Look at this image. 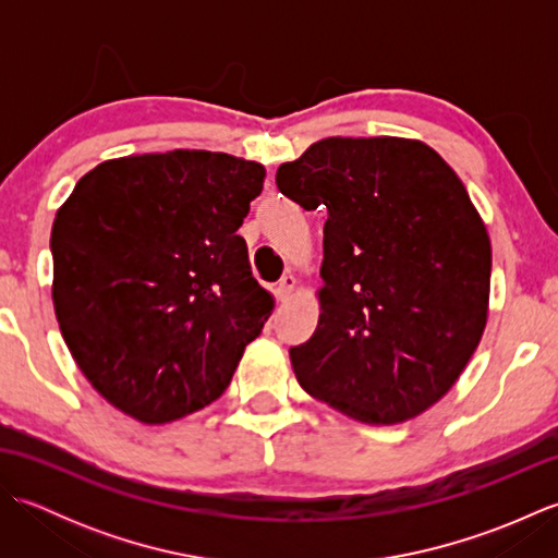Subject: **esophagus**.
<instances>
[{"mask_svg": "<svg viewBox=\"0 0 558 558\" xmlns=\"http://www.w3.org/2000/svg\"><path fill=\"white\" fill-rule=\"evenodd\" d=\"M294 288H298V278L294 276H282L280 282H278V294L282 300L290 298V294L294 292Z\"/></svg>", "mask_w": 558, "mask_h": 558, "instance_id": "1", "label": "esophagus"}]
</instances>
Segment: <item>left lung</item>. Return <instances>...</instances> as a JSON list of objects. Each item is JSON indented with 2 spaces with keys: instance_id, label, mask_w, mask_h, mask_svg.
Segmentation results:
<instances>
[{
  "instance_id": "8db88e82",
  "label": "left lung",
  "mask_w": 558,
  "mask_h": 558,
  "mask_svg": "<svg viewBox=\"0 0 558 558\" xmlns=\"http://www.w3.org/2000/svg\"><path fill=\"white\" fill-rule=\"evenodd\" d=\"M276 182L326 213L318 326L290 350L300 386L362 424L429 410L489 316L492 242L465 184L432 146L400 136L322 138Z\"/></svg>"
}]
</instances>
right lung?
<instances>
[{"instance_id": "right-lung-1", "label": "right lung", "mask_w": 558, "mask_h": 558, "mask_svg": "<svg viewBox=\"0 0 558 558\" xmlns=\"http://www.w3.org/2000/svg\"><path fill=\"white\" fill-rule=\"evenodd\" d=\"M264 180L228 153H144L100 162L59 206L54 314L112 408L170 424L230 386L276 306L236 234Z\"/></svg>"}]
</instances>
